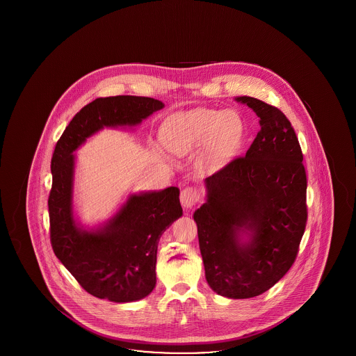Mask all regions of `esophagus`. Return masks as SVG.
Instances as JSON below:
<instances>
[{
  "instance_id": "34e87169",
  "label": "esophagus",
  "mask_w": 356,
  "mask_h": 356,
  "mask_svg": "<svg viewBox=\"0 0 356 356\" xmlns=\"http://www.w3.org/2000/svg\"><path fill=\"white\" fill-rule=\"evenodd\" d=\"M199 199H200L199 192L192 186H188L186 189H183L180 193V203L186 209H191L193 205H196Z\"/></svg>"
}]
</instances>
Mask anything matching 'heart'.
I'll return each mask as SVG.
<instances>
[{
  "label": "heart",
  "instance_id": "heart-1",
  "mask_svg": "<svg viewBox=\"0 0 356 356\" xmlns=\"http://www.w3.org/2000/svg\"><path fill=\"white\" fill-rule=\"evenodd\" d=\"M244 136L243 120L234 111L199 108L172 116L161 129V141L175 156L197 154L199 170L213 173L236 156Z\"/></svg>",
  "mask_w": 356,
  "mask_h": 356
}]
</instances>
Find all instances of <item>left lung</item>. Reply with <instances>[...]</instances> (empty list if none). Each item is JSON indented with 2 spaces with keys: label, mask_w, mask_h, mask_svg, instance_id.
<instances>
[{
  "label": "left lung",
  "mask_w": 356,
  "mask_h": 356,
  "mask_svg": "<svg viewBox=\"0 0 356 356\" xmlns=\"http://www.w3.org/2000/svg\"><path fill=\"white\" fill-rule=\"evenodd\" d=\"M260 119L243 157L204 180L205 203L195 211L205 279L229 299L257 296L291 268L307 221L303 154L282 111L237 97Z\"/></svg>",
  "instance_id": "1"
}]
</instances>
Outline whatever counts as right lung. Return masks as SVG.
Listing matches in <instances>:
<instances>
[{"label":"right lung","instance_id":"add662e5","mask_svg":"<svg viewBox=\"0 0 356 356\" xmlns=\"http://www.w3.org/2000/svg\"><path fill=\"white\" fill-rule=\"evenodd\" d=\"M163 108L151 97L96 99L72 119L56 144L48 200L51 248L80 286L99 299L129 303L152 292L160 236L183 216L180 191L168 186L131 193L112 218L86 228L74 218L73 153L104 128H132Z\"/></svg>","mask_w":356,"mask_h":356}]
</instances>
